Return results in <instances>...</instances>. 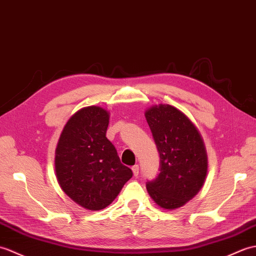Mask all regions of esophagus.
Segmentation results:
<instances>
[{
  "label": "esophagus",
  "mask_w": 256,
  "mask_h": 256,
  "mask_svg": "<svg viewBox=\"0 0 256 256\" xmlns=\"http://www.w3.org/2000/svg\"><path fill=\"white\" fill-rule=\"evenodd\" d=\"M132 172L134 176H138L139 175V166H132Z\"/></svg>",
  "instance_id": "34e87169"
}]
</instances>
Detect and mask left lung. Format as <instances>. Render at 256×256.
Returning <instances> with one entry per match:
<instances>
[{
    "label": "left lung",
    "instance_id": "8db88e82",
    "mask_svg": "<svg viewBox=\"0 0 256 256\" xmlns=\"http://www.w3.org/2000/svg\"><path fill=\"white\" fill-rule=\"evenodd\" d=\"M146 122L160 156L156 178L146 190L158 206L182 207L202 186L207 174V154L200 134L188 117L171 105L153 106Z\"/></svg>",
    "mask_w": 256,
    "mask_h": 256
}]
</instances>
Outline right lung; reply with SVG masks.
<instances>
[{
  "mask_svg": "<svg viewBox=\"0 0 256 256\" xmlns=\"http://www.w3.org/2000/svg\"><path fill=\"white\" fill-rule=\"evenodd\" d=\"M110 115L98 106L76 112L64 128L56 150L58 182L72 200L88 210L112 204L132 171L106 138Z\"/></svg>",
  "mask_w": 256,
  "mask_h": 256,
  "instance_id": "obj_1",
  "label": "right lung"
}]
</instances>
